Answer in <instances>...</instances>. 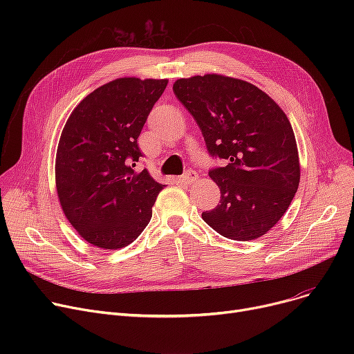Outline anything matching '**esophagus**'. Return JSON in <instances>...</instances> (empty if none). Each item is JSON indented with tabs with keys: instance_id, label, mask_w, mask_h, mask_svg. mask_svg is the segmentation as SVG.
<instances>
[{
	"instance_id": "esophagus-1",
	"label": "esophagus",
	"mask_w": 354,
	"mask_h": 354,
	"mask_svg": "<svg viewBox=\"0 0 354 354\" xmlns=\"http://www.w3.org/2000/svg\"><path fill=\"white\" fill-rule=\"evenodd\" d=\"M196 179H198V174H196L195 171H188L187 174H183L182 176H178V178H176V180H178V182H180V183H187V185L194 183Z\"/></svg>"
}]
</instances>
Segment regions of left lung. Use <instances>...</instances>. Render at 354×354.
Returning a JSON list of instances; mask_svg holds the SVG:
<instances>
[{"label": "left lung", "instance_id": "obj_1", "mask_svg": "<svg viewBox=\"0 0 354 354\" xmlns=\"http://www.w3.org/2000/svg\"><path fill=\"white\" fill-rule=\"evenodd\" d=\"M178 100L196 120L211 156L221 201L202 218L222 236L251 241L267 234L299 189L300 160L291 123L257 86L221 74L174 83Z\"/></svg>", "mask_w": 354, "mask_h": 354}]
</instances>
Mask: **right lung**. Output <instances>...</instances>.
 <instances>
[{
    "label": "right lung",
    "instance_id": "add662e5",
    "mask_svg": "<svg viewBox=\"0 0 354 354\" xmlns=\"http://www.w3.org/2000/svg\"><path fill=\"white\" fill-rule=\"evenodd\" d=\"M166 79L120 77L71 111L55 155V187L70 224L91 245L118 250L142 234L165 185L133 167L138 138Z\"/></svg>",
    "mask_w": 354,
    "mask_h": 354
}]
</instances>
